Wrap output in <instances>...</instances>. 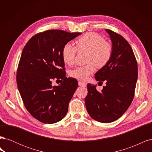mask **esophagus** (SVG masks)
I'll list each match as a JSON object with an SVG mask.
<instances>
[{
  "label": "esophagus",
  "mask_w": 152,
  "mask_h": 152,
  "mask_svg": "<svg viewBox=\"0 0 152 152\" xmlns=\"http://www.w3.org/2000/svg\"><path fill=\"white\" fill-rule=\"evenodd\" d=\"M78 84H79V86H81V87H86V84L84 83V82H82V81H79V82H78Z\"/></svg>",
  "instance_id": "1"
}]
</instances>
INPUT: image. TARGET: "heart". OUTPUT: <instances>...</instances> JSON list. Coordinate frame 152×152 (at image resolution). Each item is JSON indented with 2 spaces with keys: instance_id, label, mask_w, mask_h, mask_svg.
I'll list each match as a JSON object with an SVG mask.
<instances>
[{
  "instance_id": "1",
  "label": "heart",
  "mask_w": 152,
  "mask_h": 152,
  "mask_svg": "<svg viewBox=\"0 0 152 152\" xmlns=\"http://www.w3.org/2000/svg\"><path fill=\"white\" fill-rule=\"evenodd\" d=\"M76 48L70 44H66L62 49L63 61L70 66L75 61L77 51L87 52V63L88 65L79 66L70 72V75L75 79L86 80L95 71V66L102 68L107 65L112 56L111 44L95 33H88L82 35L76 42Z\"/></svg>"
}]
</instances>
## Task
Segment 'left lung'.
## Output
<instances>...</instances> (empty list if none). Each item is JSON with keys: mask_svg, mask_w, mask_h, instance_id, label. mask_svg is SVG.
I'll use <instances>...</instances> for the list:
<instances>
[{"mask_svg": "<svg viewBox=\"0 0 152 152\" xmlns=\"http://www.w3.org/2000/svg\"><path fill=\"white\" fill-rule=\"evenodd\" d=\"M112 42V56L108 64L95 73L99 82L106 81L102 92L87 84L85 104L94 120L110 123L117 120L129 107L137 79V65L131 45L122 36L106 29Z\"/></svg>", "mask_w": 152, "mask_h": 152, "instance_id": "8db88e82", "label": "left lung"}]
</instances>
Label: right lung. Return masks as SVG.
I'll return each instance as SVG.
<instances>
[{
    "label": "right lung",
    "mask_w": 152,
    "mask_h": 152,
    "mask_svg": "<svg viewBox=\"0 0 152 152\" xmlns=\"http://www.w3.org/2000/svg\"><path fill=\"white\" fill-rule=\"evenodd\" d=\"M80 34L47 30L32 37L23 49L16 75L18 88L26 110L41 122L56 123L66 115L78 82L65 77L61 52L64 45ZM59 78L63 82L53 86L52 80Z\"/></svg>",
    "instance_id": "obj_1"
}]
</instances>
